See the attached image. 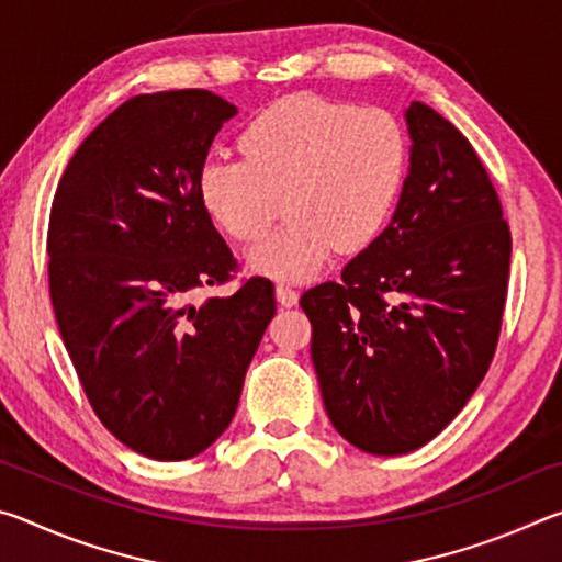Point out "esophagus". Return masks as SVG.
<instances>
[{"label":"esophagus","mask_w":562,"mask_h":562,"mask_svg":"<svg viewBox=\"0 0 562 562\" xmlns=\"http://www.w3.org/2000/svg\"><path fill=\"white\" fill-rule=\"evenodd\" d=\"M274 292H278V302L282 304V307H294V304H297V300H300V292L294 290L290 282H278Z\"/></svg>","instance_id":"esophagus-1"}]
</instances>
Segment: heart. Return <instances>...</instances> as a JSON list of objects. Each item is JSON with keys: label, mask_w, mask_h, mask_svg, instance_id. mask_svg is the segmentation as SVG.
Instances as JSON below:
<instances>
[{"label": "heart", "mask_w": 562, "mask_h": 562, "mask_svg": "<svg viewBox=\"0 0 562 562\" xmlns=\"http://www.w3.org/2000/svg\"><path fill=\"white\" fill-rule=\"evenodd\" d=\"M243 160H207L198 195L213 223L252 243L280 213L290 221L247 255L255 272L312 278L339 247L376 240L402 195L408 138L394 113L347 101L292 97L240 133Z\"/></svg>", "instance_id": "1"}]
</instances>
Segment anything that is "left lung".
<instances>
[{
	"instance_id": "left-lung-1",
	"label": "left lung",
	"mask_w": 562,
	"mask_h": 562,
	"mask_svg": "<svg viewBox=\"0 0 562 562\" xmlns=\"http://www.w3.org/2000/svg\"><path fill=\"white\" fill-rule=\"evenodd\" d=\"M406 123L392 223L300 300L329 422L374 456L422 449L453 422L496 355L508 294L510 227L481 158L422 101Z\"/></svg>"
}]
</instances>
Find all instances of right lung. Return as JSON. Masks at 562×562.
<instances>
[{"instance_id": "right-lung-1", "label": "right lung", "mask_w": 562, "mask_h": 562, "mask_svg": "<svg viewBox=\"0 0 562 562\" xmlns=\"http://www.w3.org/2000/svg\"><path fill=\"white\" fill-rule=\"evenodd\" d=\"M237 109L205 89L140 93L103 119L56 188L46 252L64 347L121 443L156 461L205 451L240 402L274 317L268 278L237 260L198 195L215 133Z\"/></svg>"}]
</instances>
